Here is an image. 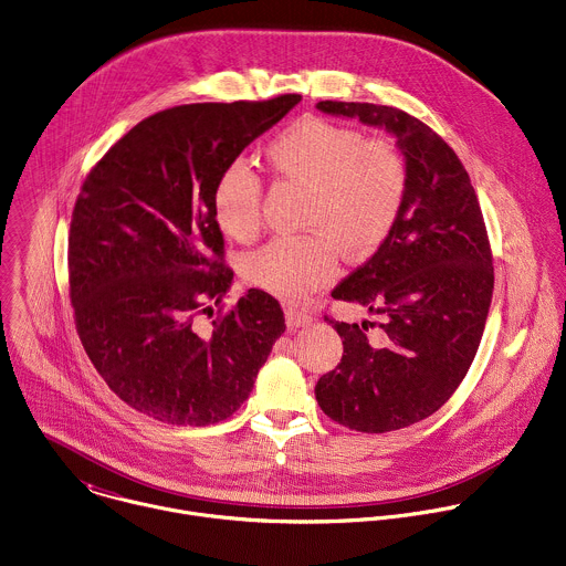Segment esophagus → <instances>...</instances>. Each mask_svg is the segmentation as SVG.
Masks as SVG:
<instances>
[{"label":"esophagus","mask_w":566,"mask_h":566,"mask_svg":"<svg viewBox=\"0 0 566 566\" xmlns=\"http://www.w3.org/2000/svg\"><path fill=\"white\" fill-rule=\"evenodd\" d=\"M311 322H313V317L304 308H297V306H289L286 308V324H289V328H300V326H306Z\"/></svg>","instance_id":"1"}]
</instances>
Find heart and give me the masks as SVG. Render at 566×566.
<instances>
[{
	"label": "heart",
	"mask_w": 566,
	"mask_h": 566,
	"mask_svg": "<svg viewBox=\"0 0 566 566\" xmlns=\"http://www.w3.org/2000/svg\"><path fill=\"white\" fill-rule=\"evenodd\" d=\"M271 165L308 187L300 235L273 238L247 258L251 284L289 302L328 286L339 273V249L350 260L370 258L392 233L406 200L408 169L384 138L319 118L302 116L273 136ZM218 227L251 240L262 224V182L242 163L224 165L211 189Z\"/></svg>",
	"instance_id": "b5f03b06"
}]
</instances>
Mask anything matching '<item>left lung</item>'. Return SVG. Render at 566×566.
Instances as JSON below:
<instances>
[{
  "mask_svg": "<svg viewBox=\"0 0 566 566\" xmlns=\"http://www.w3.org/2000/svg\"><path fill=\"white\" fill-rule=\"evenodd\" d=\"M317 109L386 127L406 158L392 233L331 293L384 315V335L370 342L366 322L326 315L344 355L315 386L319 408L339 426L392 432L434 415L465 379L492 304V247L463 163L423 120L375 103L319 101Z\"/></svg>",
  "mask_w": 566,
  "mask_h": 566,
  "instance_id": "1",
  "label": "left lung"
}]
</instances>
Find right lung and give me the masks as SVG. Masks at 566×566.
Masks as SVG:
<instances>
[{"instance_id": "add662e5", "label": "right lung", "mask_w": 566, "mask_h": 566, "mask_svg": "<svg viewBox=\"0 0 566 566\" xmlns=\"http://www.w3.org/2000/svg\"><path fill=\"white\" fill-rule=\"evenodd\" d=\"M300 101L280 94L156 112L85 176L67 238L74 324L98 375L136 412L171 426L224 421L286 331L280 302L260 289L222 311L233 271L211 189Z\"/></svg>"}]
</instances>
